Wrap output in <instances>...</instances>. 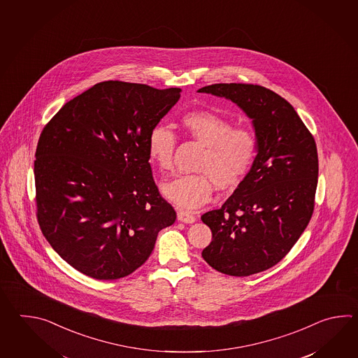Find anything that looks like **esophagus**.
<instances>
[{
    "mask_svg": "<svg viewBox=\"0 0 358 358\" xmlns=\"http://www.w3.org/2000/svg\"><path fill=\"white\" fill-rule=\"evenodd\" d=\"M178 220L185 222V224H193L196 221V216L193 213L184 211V210H179L178 211Z\"/></svg>",
    "mask_w": 358,
    "mask_h": 358,
    "instance_id": "obj_1",
    "label": "esophagus"
}]
</instances>
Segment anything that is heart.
<instances>
[{"mask_svg":"<svg viewBox=\"0 0 358 358\" xmlns=\"http://www.w3.org/2000/svg\"><path fill=\"white\" fill-rule=\"evenodd\" d=\"M180 128L192 139L206 147L198 164L201 174L182 176L162 185V194L171 203L196 210L213 198L215 185L229 192L238 188L250 176L259 152L255 131L238 127L220 115L206 110L190 111L182 116ZM178 136L164 124L153 127L147 148L150 160L162 171H171Z\"/></svg>","mask_w":358,"mask_h":358,"instance_id":"1","label":"heart"}]
</instances>
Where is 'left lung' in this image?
<instances>
[{
    "label": "left lung",
    "instance_id": "obj_1",
    "mask_svg": "<svg viewBox=\"0 0 358 358\" xmlns=\"http://www.w3.org/2000/svg\"><path fill=\"white\" fill-rule=\"evenodd\" d=\"M198 92L236 103L252 119L259 141L250 176L221 208L201 216L213 231L202 257L222 274H257L282 261L311 220L316 143L289 102L265 87L220 83Z\"/></svg>",
    "mask_w": 358,
    "mask_h": 358
}]
</instances>
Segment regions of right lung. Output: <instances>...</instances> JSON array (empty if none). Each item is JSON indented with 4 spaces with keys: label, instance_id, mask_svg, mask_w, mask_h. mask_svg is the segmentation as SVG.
<instances>
[{
    "label": "right lung",
    "instance_id": "right-lung-1",
    "mask_svg": "<svg viewBox=\"0 0 358 358\" xmlns=\"http://www.w3.org/2000/svg\"><path fill=\"white\" fill-rule=\"evenodd\" d=\"M180 88L107 80L70 99L42 130L36 161L39 227L61 259L97 280L142 266L176 210L153 180L148 136Z\"/></svg>",
    "mask_w": 358,
    "mask_h": 358
}]
</instances>
